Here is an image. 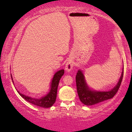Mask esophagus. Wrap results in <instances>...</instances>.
<instances>
[{"instance_id":"34e87169","label":"esophagus","mask_w":132,"mask_h":132,"mask_svg":"<svg viewBox=\"0 0 132 132\" xmlns=\"http://www.w3.org/2000/svg\"><path fill=\"white\" fill-rule=\"evenodd\" d=\"M74 67V62L73 59L71 58V57H70L68 58L67 62V64L65 65V70L67 71H70L71 70L73 69Z\"/></svg>"}]
</instances>
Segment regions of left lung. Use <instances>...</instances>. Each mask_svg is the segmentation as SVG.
<instances>
[{"label": "left lung", "mask_w": 132, "mask_h": 132, "mask_svg": "<svg viewBox=\"0 0 132 132\" xmlns=\"http://www.w3.org/2000/svg\"><path fill=\"white\" fill-rule=\"evenodd\" d=\"M124 68L118 84L113 89L108 91H100L92 89L86 84L85 78L82 70H79L76 76L77 91L79 99L86 106H91L112 98L118 91L123 77Z\"/></svg>", "instance_id": "obj_1"}]
</instances>
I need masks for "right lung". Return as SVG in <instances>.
<instances>
[{"label":"right lung","mask_w":132,"mask_h":132,"mask_svg":"<svg viewBox=\"0 0 132 132\" xmlns=\"http://www.w3.org/2000/svg\"><path fill=\"white\" fill-rule=\"evenodd\" d=\"M64 70L62 69L57 71L56 73L54 75L53 79H52V80L51 85H50V91L48 92L44 97H41L40 98H32V97H29L28 95L21 94V93H20L19 91H17L18 93H19L23 98L25 99L27 102L30 103H32L34 104V105L39 106V107L41 108H50L51 106H53V104L55 103L57 95V87H58L59 80H60L61 77L64 75ZM11 77L12 82L14 83L11 75Z\"/></svg>","instance_id":"obj_1"}]
</instances>
